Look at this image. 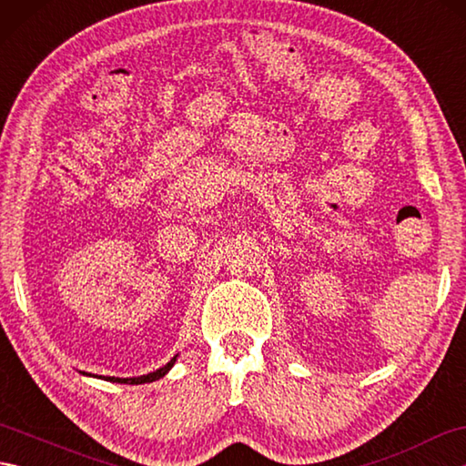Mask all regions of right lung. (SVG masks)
I'll use <instances>...</instances> for the list:
<instances>
[{
    "mask_svg": "<svg viewBox=\"0 0 466 466\" xmlns=\"http://www.w3.org/2000/svg\"><path fill=\"white\" fill-rule=\"evenodd\" d=\"M174 362H176V356L174 359L167 362L166 366H162L160 370H156V372H150V374H144V376H136V379H116V376H104V380H110V382H120V384H144V382H154V380H157V379H162V376L172 369L174 366ZM82 374H86V372H82Z\"/></svg>",
    "mask_w": 466,
    "mask_h": 466,
    "instance_id": "obj_1",
    "label": "right lung"
}]
</instances>
